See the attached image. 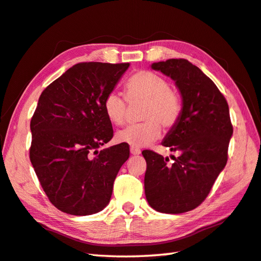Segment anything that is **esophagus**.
I'll return each mask as SVG.
<instances>
[{"instance_id":"esophagus-1","label":"esophagus","mask_w":261,"mask_h":261,"mask_svg":"<svg viewBox=\"0 0 261 261\" xmlns=\"http://www.w3.org/2000/svg\"><path fill=\"white\" fill-rule=\"evenodd\" d=\"M130 152H131V154H134V156H138V154L141 153V150H140L139 148L131 147V148H130Z\"/></svg>"}]
</instances>
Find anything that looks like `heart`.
Listing matches in <instances>:
<instances>
[{
    "mask_svg": "<svg viewBox=\"0 0 261 261\" xmlns=\"http://www.w3.org/2000/svg\"><path fill=\"white\" fill-rule=\"evenodd\" d=\"M126 98L130 103H143L142 123L125 127L116 134V140L135 148H142L157 140L166 129L175 125L181 111L180 98L164 77L150 70H140L127 81ZM103 110L111 123L122 125L126 118V103L118 93H110L104 98Z\"/></svg>",
    "mask_w": 261,
    "mask_h": 261,
    "instance_id": "b5f03b06",
    "label": "heart"
}]
</instances>
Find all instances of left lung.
<instances>
[{
	"label": "left lung",
	"instance_id": "left-lung-1",
	"mask_svg": "<svg viewBox=\"0 0 261 261\" xmlns=\"http://www.w3.org/2000/svg\"><path fill=\"white\" fill-rule=\"evenodd\" d=\"M175 82L181 96L178 121L163 140L170 151H178L173 164L150 150L147 162L145 193L149 205L162 213L179 214L201 204L228 160L233 134L229 105L214 83L186 59L151 64Z\"/></svg>",
	"mask_w": 261,
	"mask_h": 261
}]
</instances>
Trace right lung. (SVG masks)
<instances>
[{"label": "right lung", "instance_id": "add662e5", "mask_svg": "<svg viewBox=\"0 0 261 261\" xmlns=\"http://www.w3.org/2000/svg\"><path fill=\"white\" fill-rule=\"evenodd\" d=\"M130 64L81 63L39 97L30 123V160L55 206L71 215L102 211L130 150L120 143L98 151L113 137L103 110Z\"/></svg>", "mask_w": 261, "mask_h": 261}]
</instances>
